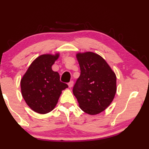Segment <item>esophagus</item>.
Instances as JSON below:
<instances>
[{
    "instance_id": "1",
    "label": "esophagus",
    "mask_w": 149,
    "mask_h": 149,
    "mask_svg": "<svg viewBox=\"0 0 149 149\" xmlns=\"http://www.w3.org/2000/svg\"><path fill=\"white\" fill-rule=\"evenodd\" d=\"M68 87L70 88V87H72L73 86V85H74V82H73V81H71L68 83Z\"/></svg>"
}]
</instances>
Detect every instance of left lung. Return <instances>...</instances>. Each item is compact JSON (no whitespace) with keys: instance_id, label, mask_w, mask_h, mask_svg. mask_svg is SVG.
Masks as SVG:
<instances>
[{"instance_id":"left-lung-1","label":"left lung","mask_w":149,"mask_h":149,"mask_svg":"<svg viewBox=\"0 0 149 149\" xmlns=\"http://www.w3.org/2000/svg\"><path fill=\"white\" fill-rule=\"evenodd\" d=\"M81 74L73 87L79 107L89 115L104 111L115 97L117 77L104 59L93 52L77 54Z\"/></svg>"}]
</instances>
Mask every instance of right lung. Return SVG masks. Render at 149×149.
<instances>
[{
	"mask_svg": "<svg viewBox=\"0 0 149 149\" xmlns=\"http://www.w3.org/2000/svg\"><path fill=\"white\" fill-rule=\"evenodd\" d=\"M60 56L43 54L30 65L21 79V91L28 107L36 113L46 114L54 110L62 91L68 85L61 82L60 74L52 66Z\"/></svg>",
	"mask_w": 149,
	"mask_h": 149,
	"instance_id": "add662e5",
	"label": "right lung"
}]
</instances>
